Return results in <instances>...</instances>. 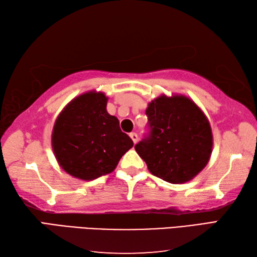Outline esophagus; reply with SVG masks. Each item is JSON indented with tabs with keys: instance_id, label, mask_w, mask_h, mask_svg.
Here are the masks:
<instances>
[{
	"instance_id": "esophagus-1",
	"label": "esophagus",
	"mask_w": 257,
	"mask_h": 257,
	"mask_svg": "<svg viewBox=\"0 0 257 257\" xmlns=\"http://www.w3.org/2000/svg\"><path fill=\"white\" fill-rule=\"evenodd\" d=\"M130 138L132 139L134 144H136V142H138V141H139V136H138V134H136V133H131L130 134Z\"/></svg>"
}]
</instances>
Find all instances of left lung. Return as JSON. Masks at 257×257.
Masks as SVG:
<instances>
[{"mask_svg":"<svg viewBox=\"0 0 257 257\" xmlns=\"http://www.w3.org/2000/svg\"><path fill=\"white\" fill-rule=\"evenodd\" d=\"M150 133L135 151L152 174L172 184L194 179L208 163L213 134L206 115L185 95L162 94L145 111Z\"/></svg>","mask_w":257,"mask_h":257,"instance_id":"left-lung-1","label":"left lung"}]
</instances>
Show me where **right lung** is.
<instances>
[{
	"label": "right lung",
	"mask_w": 257,
	"mask_h": 257,
	"mask_svg": "<svg viewBox=\"0 0 257 257\" xmlns=\"http://www.w3.org/2000/svg\"><path fill=\"white\" fill-rule=\"evenodd\" d=\"M107 97L90 91L73 98L62 109L52 132V149L67 174L91 181L115 170L133 146L119 128L118 119L106 111Z\"/></svg>",
	"instance_id": "add662e5"
}]
</instances>
